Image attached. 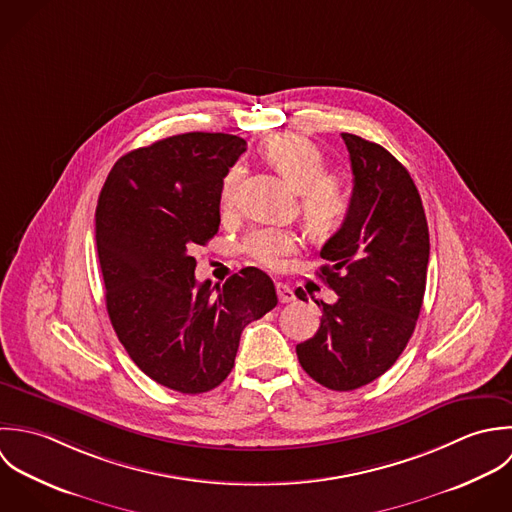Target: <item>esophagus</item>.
<instances>
[{
  "instance_id": "obj_1",
  "label": "esophagus",
  "mask_w": 512,
  "mask_h": 512,
  "mask_svg": "<svg viewBox=\"0 0 512 512\" xmlns=\"http://www.w3.org/2000/svg\"><path fill=\"white\" fill-rule=\"evenodd\" d=\"M275 289H277L279 301H281L283 305H287V303H293V301H295V293H293V289H291L289 285H285V283H277V285H275Z\"/></svg>"
}]
</instances>
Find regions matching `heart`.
<instances>
[{
	"instance_id": "obj_1",
	"label": "heart",
	"mask_w": 512,
	"mask_h": 512,
	"mask_svg": "<svg viewBox=\"0 0 512 512\" xmlns=\"http://www.w3.org/2000/svg\"><path fill=\"white\" fill-rule=\"evenodd\" d=\"M265 160L301 194V213L307 231L318 241L332 239L348 223L354 211V192L350 184L334 174H326L322 152L303 136L277 134L261 148ZM241 170L233 166L221 186V204L229 207ZM299 249V237L281 227H263L251 231L243 241L245 255L267 269H279L285 257Z\"/></svg>"
}]
</instances>
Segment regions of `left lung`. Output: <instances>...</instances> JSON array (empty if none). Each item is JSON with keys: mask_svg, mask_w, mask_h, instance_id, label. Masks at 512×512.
<instances>
[{"mask_svg": "<svg viewBox=\"0 0 512 512\" xmlns=\"http://www.w3.org/2000/svg\"><path fill=\"white\" fill-rule=\"evenodd\" d=\"M354 176V211L328 239L320 277L338 295L318 303L320 326L297 356L312 380L350 392L380 378L413 334L427 279L429 231L408 170L380 144L342 134ZM297 297L305 299L299 289Z\"/></svg>", "mask_w": 512, "mask_h": 512, "instance_id": "1", "label": "left lung"}]
</instances>
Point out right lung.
Here are the masks:
<instances>
[{"label":"right lung","instance_id":"right-lung-1","mask_svg":"<svg viewBox=\"0 0 512 512\" xmlns=\"http://www.w3.org/2000/svg\"><path fill=\"white\" fill-rule=\"evenodd\" d=\"M245 152L223 132H188L124 154L95 223L112 328L134 364L182 394L231 372L243 328L277 307L267 273L245 267L223 287L196 281L192 251L219 229L221 186Z\"/></svg>","mask_w":512,"mask_h":512}]
</instances>
